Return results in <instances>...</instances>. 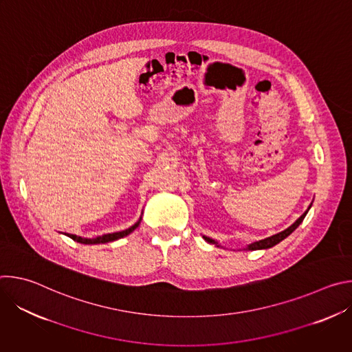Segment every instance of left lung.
<instances>
[{
  "label": "left lung",
  "mask_w": 352,
  "mask_h": 352,
  "mask_svg": "<svg viewBox=\"0 0 352 352\" xmlns=\"http://www.w3.org/2000/svg\"><path fill=\"white\" fill-rule=\"evenodd\" d=\"M311 206H312V204L309 205V208H308V210L300 216L294 224H291L288 228H285L284 231H281V232H278V234H274V235H272V236H267V238H265V239H261V241H256V242H252V243H249V245H246L245 248H243V250H258V249H269V248H272V246H274V245H277L278 242H281L283 239H285L291 232H294L296 228H298V226L304 221V219H305V216H307V213L309 212V209H311ZM204 238H205V241H208L209 243H214L216 246H221L217 241H214V239H212V238H209V236H205L204 235ZM223 248V246H221Z\"/></svg>",
  "instance_id": "8db88e82"
}]
</instances>
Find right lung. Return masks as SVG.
I'll list each match as a JSON object with an SVG mask.
<instances>
[{"mask_svg": "<svg viewBox=\"0 0 352 352\" xmlns=\"http://www.w3.org/2000/svg\"><path fill=\"white\" fill-rule=\"evenodd\" d=\"M140 220H142V216L139 217V220L133 226H131L126 230H122V231H118V232H111V234H104V235H100V236H96V238H82V236H78V235H74V234H68V236L72 238L74 241H76L79 243H85V245L107 243V242H113V241H117V239H121V238L129 235L132 231H135L138 228V226L140 224Z\"/></svg>", "mask_w": 352, "mask_h": 352, "instance_id": "right-lung-1", "label": "right lung"}]
</instances>
